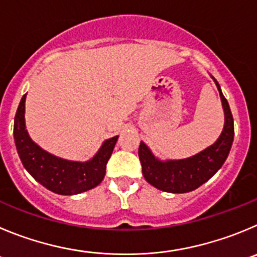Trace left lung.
Masks as SVG:
<instances>
[{
	"label": "left lung",
	"instance_id": "8db88e82",
	"mask_svg": "<svg viewBox=\"0 0 257 257\" xmlns=\"http://www.w3.org/2000/svg\"><path fill=\"white\" fill-rule=\"evenodd\" d=\"M210 77L213 78L219 91L220 101L224 111L223 131L212 146L188 158L161 160L153 155L145 142H141L138 156L142 165L143 176L147 180V183L157 188L158 190L174 194L195 190L207 183L228 157L234 137L233 116L228 101L223 96L219 83L213 76Z\"/></svg>",
	"mask_w": 257,
	"mask_h": 257
}]
</instances>
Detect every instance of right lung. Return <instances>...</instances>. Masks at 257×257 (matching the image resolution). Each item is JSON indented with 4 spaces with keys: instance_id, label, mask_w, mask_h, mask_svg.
Segmentation results:
<instances>
[{
    "instance_id": "add662e5",
    "label": "right lung",
    "mask_w": 257,
    "mask_h": 257,
    "mask_svg": "<svg viewBox=\"0 0 257 257\" xmlns=\"http://www.w3.org/2000/svg\"><path fill=\"white\" fill-rule=\"evenodd\" d=\"M25 100L23 96L14 123V140L26 171L44 188L59 195H76L99 185L104 180L106 164L119 136L104 141L87 161H71L43 150L31 140L25 125Z\"/></svg>"
}]
</instances>
